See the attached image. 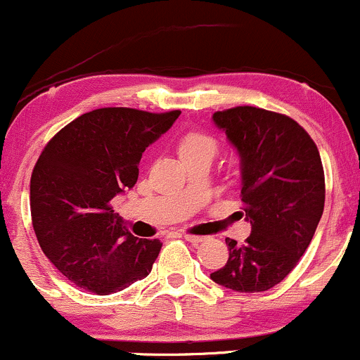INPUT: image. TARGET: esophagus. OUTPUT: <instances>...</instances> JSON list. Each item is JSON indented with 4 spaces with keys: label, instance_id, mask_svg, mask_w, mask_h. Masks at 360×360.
<instances>
[{
    "label": "esophagus",
    "instance_id": "1",
    "mask_svg": "<svg viewBox=\"0 0 360 360\" xmlns=\"http://www.w3.org/2000/svg\"><path fill=\"white\" fill-rule=\"evenodd\" d=\"M184 238L191 243H200L206 240V237H200V235H191V233H185Z\"/></svg>",
    "mask_w": 360,
    "mask_h": 360
}]
</instances>
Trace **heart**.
<instances>
[{
    "label": "heart",
    "instance_id": "1",
    "mask_svg": "<svg viewBox=\"0 0 360 360\" xmlns=\"http://www.w3.org/2000/svg\"><path fill=\"white\" fill-rule=\"evenodd\" d=\"M216 150H218V144L210 135L199 134V132H191L185 135L180 141L179 153L180 158H188V156H199V154H207V156L214 158Z\"/></svg>",
    "mask_w": 360,
    "mask_h": 360
}]
</instances>
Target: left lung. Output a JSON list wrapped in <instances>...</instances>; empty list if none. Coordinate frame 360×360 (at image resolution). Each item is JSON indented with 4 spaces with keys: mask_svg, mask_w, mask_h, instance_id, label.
Segmentation results:
<instances>
[{
    "mask_svg": "<svg viewBox=\"0 0 360 360\" xmlns=\"http://www.w3.org/2000/svg\"><path fill=\"white\" fill-rule=\"evenodd\" d=\"M212 122L240 158L250 235L243 245L226 238L230 256L211 280L235 292H264L295 268L323 216L319 150L295 120L261 108L216 111Z\"/></svg>",
    "mask_w": 360,
    "mask_h": 360,
    "instance_id": "1",
    "label": "left lung"
}]
</instances>
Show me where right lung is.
<instances>
[{"instance_id":"1","label":"right lung","mask_w":360,"mask_h":360,"mask_svg":"<svg viewBox=\"0 0 360 360\" xmlns=\"http://www.w3.org/2000/svg\"><path fill=\"white\" fill-rule=\"evenodd\" d=\"M179 115L101 108L68 123L41 153L30 179L34 231L77 287L110 295L153 269L161 242L127 231L111 200L137 184L142 153Z\"/></svg>"}]
</instances>
